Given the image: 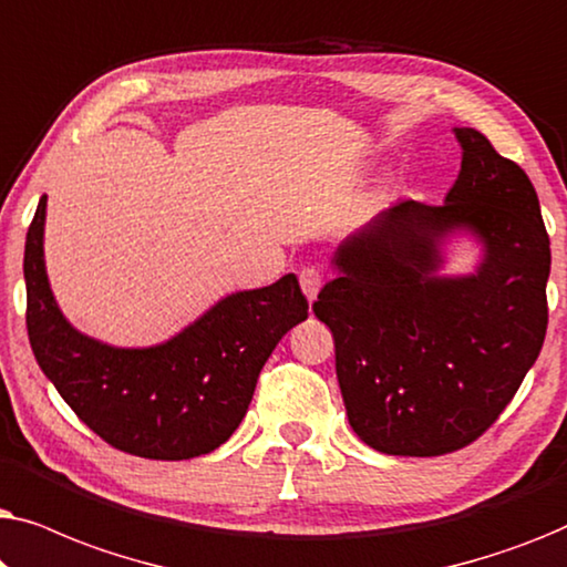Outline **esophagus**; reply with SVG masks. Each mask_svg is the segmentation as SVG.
<instances>
[{
  "mask_svg": "<svg viewBox=\"0 0 567 567\" xmlns=\"http://www.w3.org/2000/svg\"><path fill=\"white\" fill-rule=\"evenodd\" d=\"M299 286L301 291H305V297L309 305L317 299V293H320V286H322V274L317 268H305L299 274Z\"/></svg>",
  "mask_w": 567,
  "mask_h": 567,
  "instance_id": "1",
  "label": "esophagus"
}]
</instances>
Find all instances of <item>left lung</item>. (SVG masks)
Listing matches in <instances>:
<instances>
[{"instance_id": "1", "label": "left lung", "mask_w": 567, "mask_h": 567, "mask_svg": "<svg viewBox=\"0 0 567 567\" xmlns=\"http://www.w3.org/2000/svg\"><path fill=\"white\" fill-rule=\"evenodd\" d=\"M441 206L402 200L332 252L312 305L336 338L348 423L392 456H439L491 429L547 332L549 237L537 190L475 128ZM476 262L447 274L454 244Z\"/></svg>"}]
</instances>
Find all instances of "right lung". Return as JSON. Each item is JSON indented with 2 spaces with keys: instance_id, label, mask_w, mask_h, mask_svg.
I'll list each match as a JSON object with an SVG mask.
<instances>
[{
  "instance_id": "right-lung-1",
  "label": "right lung",
  "mask_w": 567,
  "mask_h": 567,
  "mask_svg": "<svg viewBox=\"0 0 567 567\" xmlns=\"http://www.w3.org/2000/svg\"><path fill=\"white\" fill-rule=\"evenodd\" d=\"M45 198L22 262L38 367L80 421L121 452L181 462L219 449L243 423L278 340L307 320L297 276L231 291L162 343H103L76 330L53 297L43 252Z\"/></svg>"
}]
</instances>
